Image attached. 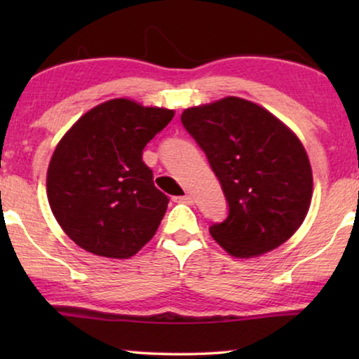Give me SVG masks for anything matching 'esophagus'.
Returning <instances> with one entry per match:
<instances>
[{
	"instance_id": "esophagus-1",
	"label": "esophagus",
	"mask_w": 359,
	"mask_h": 359,
	"mask_svg": "<svg viewBox=\"0 0 359 359\" xmlns=\"http://www.w3.org/2000/svg\"><path fill=\"white\" fill-rule=\"evenodd\" d=\"M176 203H184V204H193V196L186 194V196H178V198H175Z\"/></svg>"
}]
</instances>
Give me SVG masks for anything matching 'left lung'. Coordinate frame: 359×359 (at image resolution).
Returning a JSON list of instances; mask_svg holds the SVG:
<instances>
[{
  "label": "left lung",
  "mask_w": 359,
  "mask_h": 359,
  "mask_svg": "<svg viewBox=\"0 0 359 359\" xmlns=\"http://www.w3.org/2000/svg\"><path fill=\"white\" fill-rule=\"evenodd\" d=\"M181 122L208 156L229 203L209 232L229 255L252 258L301 227L312 199V168L297 135L264 107L227 96L189 107Z\"/></svg>",
  "instance_id": "1"
}]
</instances>
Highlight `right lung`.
Returning a JSON list of instances; mask_svg holds the SVG:
<instances>
[{
	"label": "right lung",
	"mask_w": 359,
	"mask_h": 359,
	"mask_svg": "<svg viewBox=\"0 0 359 359\" xmlns=\"http://www.w3.org/2000/svg\"><path fill=\"white\" fill-rule=\"evenodd\" d=\"M173 116L119 97L93 107L62 137L48 163L47 198L78 247L130 258L150 242L170 199L155 188L142 151Z\"/></svg>",
	"instance_id": "right-lung-1"
}]
</instances>
